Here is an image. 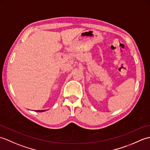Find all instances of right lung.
Here are the masks:
<instances>
[{
  "instance_id": "add662e5",
  "label": "right lung",
  "mask_w": 150,
  "mask_h": 150,
  "mask_svg": "<svg viewBox=\"0 0 150 150\" xmlns=\"http://www.w3.org/2000/svg\"><path fill=\"white\" fill-rule=\"evenodd\" d=\"M45 110H37L36 111H37V112H42V111H44Z\"/></svg>"
}]
</instances>
